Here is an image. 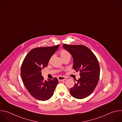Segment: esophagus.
Returning a JSON list of instances; mask_svg holds the SVG:
<instances>
[{
  "mask_svg": "<svg viewBox=\"0 0 122 122\" xmlns=\"http://www.w3.org/2000/svg\"><path fill=\"white\" fill-rule=\"evenodd\" d=\"M66 78L65 77H63V76H59L58 77V79L59 81H65L66 80Z\"/></svg>",
  "mask_w": 122,
  "mask_h": 122,
  "instance_id": "obj_1",
  "label": "esophagus"
}]
</instances>
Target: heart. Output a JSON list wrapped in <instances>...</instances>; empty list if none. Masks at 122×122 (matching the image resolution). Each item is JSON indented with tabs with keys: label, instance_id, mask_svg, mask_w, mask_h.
Returning <instances> with one entry per match:
<instances>
[{
	"label": "heart",
	"instance_id": "obj_1",
	"mask_svg": "<svg viewBox=\"0 0 122 122\" xmlns=\"http://www.w3.org/2000/svg\"><path fill=\"white\" fill-rule=\"evenodd\" d=\"M60 55L62 59L68 57H71V55L69 52L65 50H63L60 51Z\"/></svg>",
	"mask_w": 122,
	"mask_h": 122
}]
</instances>
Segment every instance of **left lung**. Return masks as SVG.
I'll return each mask as SVG.
<instances>
[{"instance_id":"left-lung-1","label":"left lung","mask_w":122,"mask_h":122,"mask_svg":"<svg viewBox=\"0 0 122 122\" xmlns=\"http://www.w3.org/2000/svg\"><path fill=\"white\" fill-rule=\"evenodd\" d=\"M63 47L72 56L73 68L80 71L81 77L70 89L71 95L78 99L89 96L97 84L100 75L98 61L93 52L81 45H63Z\"/></svg>"}]
</instances>
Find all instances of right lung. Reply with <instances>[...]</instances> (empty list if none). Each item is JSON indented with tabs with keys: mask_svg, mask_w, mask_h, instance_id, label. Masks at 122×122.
Listing matches in <instances>:
<instances>
[{
	"mask_svg": "<svg viewBox=\"0 0 122 122\" xmlns=\"http://www.w3.org/2000/svg\"><path fill=\"white\" fill-rule=\"evenodd\" d=\"M59 45L36 48L31 50L25 58L21 68V75L25 88L34 98L39 100L49 99L54 94L58 82L57 78L43 81L41 71Z\"/></svg>",
	"mask_w": 122,
	"mask_h": 122,
	"instance_id": "obj_1",
	"label": "right lung"
}]
</instances>
